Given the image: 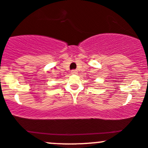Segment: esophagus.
<instances>
[{
    "mask_svg": "<svg viewBox=\"0 0 148 148\" xmlns=\"http://www.w3.org/2000/svg\"><path fill=\"white\" fill-rule=\"evenodd\" d=\"M71 73H72V74H77V71H76V70H73V71H71Z\"/></svg>",
    "mask_w": 148,
    "mask_h": 148,
    "instance_id": "1",
    "label": "esophagus"
}]
</instances>
